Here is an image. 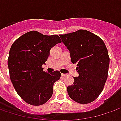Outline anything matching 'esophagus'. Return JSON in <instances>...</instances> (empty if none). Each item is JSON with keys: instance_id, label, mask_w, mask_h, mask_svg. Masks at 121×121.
<instances>
[{"instance_id": "34e87169", "label": "esophagus", "mask_w": 121, "mask_h": 121, "mask_svg": "<svg viewBox=\"0 0 121 121\" xmlns=\"http://www.w3.org/2000/svg\"><path fill=\"white\" fill-rule=\"evenodd\" d=\"M61 76L63 77H65L67 76V75H66V74H63V73H62V74H61Z\"/></svg>"}]
</instances>
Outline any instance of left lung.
Here are the masks:
<instances>
[{
	"instance_id": "1",
	"label": "left lung",
	"mask_w": 121,
	"mask_h": 121,
	"mask_svg": "<svg viewBox=\"0 0 121 121\" xmlns=\"http://www.w3.org/2000/svg\"><path fill=\"white\" fill-rule=\"evenodd\" d=\"M59 35L70 51L71 62L77 63L79 73L67 87L68 94L76 102L90 103L103 90L108 77L110 58L104 42L84 30Z\"/></svg>"
}]
</instances>
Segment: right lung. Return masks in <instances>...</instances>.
Instances as JSON below:
<instances>
[{"instance_id":"right-lung-1","label":"right lung","mask_w":121,"mask_h":121,"mask_svg":"<svg viewBox=\"0 0 121 121\" xmlns=\"http://www.w3.org/2000/svg\"><path fill=\"white\" fill-rule=\"evenodd\" d=\"M62 41L58 35H46L36 31L24 34L12 44L8 67L17 93L33 106L44 104L53 94V85L61 73H48L42 65L47 60L49 51Z\"/></svg>"}]
</instances>
